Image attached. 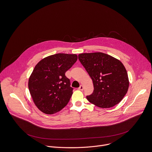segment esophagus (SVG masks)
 <instances>
[{
    "mask_svg": "<svg viewBox=\"0 0 152 152\" xmlns=\"http://www.w3.org/2000/svg\"><path fill=\"white\" fill-rule=\"evenodd\" d=\"M83 89H84V87L83 85H80V86L78 88V90H80V91H83Z\"/></svg>",
    "mask_w": 152,
    "mask_h": 152,
    "instance_id": "34e87169",
    "label": "esophagus"
}]
</instances>
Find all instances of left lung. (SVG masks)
<instances>
[{"label": "left lung", "mask_w": 152, "mask_h": 152, "mask_svg": "<svg viewBox=\"0 0 152 152\" xmlns=\"http://www.w3.org/2000/svg\"><path fill=\"white\" fill-rule=\"evenodd\" d=\"M78 59L93 81L94 92L86 96L89 102L101 108H110L118 104L129 86L123 64L103 53L80 54Z\"/></svg>", "instance_id": "1"}]
</instances>
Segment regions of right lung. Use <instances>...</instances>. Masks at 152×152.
I'll return each instance as SVG.
<instances>
[{"label": "right lung", "instance_id": "add662e5", "mask_svg": "<svg viewBox=\"0 0 152 152\" xmlns=\"http://www.w3.org/2000/svg\"><path fill=\"white\" fill-rule=\"evenodd\" d=\"M76 54H56L41 60L28 80L33 102L46 114H54L64 108L73 94L70 80L65 76L77 60Z\"/></svg>", "mask_w": 152, "mask_h": 152}]
</instances>
